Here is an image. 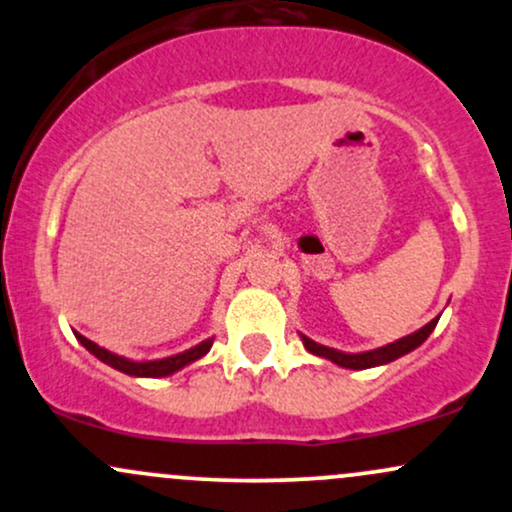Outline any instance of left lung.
<instances>
[{"label": "left lung", "mask_w": 512, "mask_h": 512, "mask_svg": "<svg viewBox=\"0 0 512 512\" xmlns=\"http://www.w3.org/2000/svg\"><path fill=\"white\" fill-rule=\"evenodd\" d=\"M438 325V317H433L428 325L421 327V330H416L414 334H407V337L397 339V342L387 344V346H380V349H373V351H363V354H344V351H337V349H330V346H322L313 342V339H308L305 334H301L303 339V346L310 351V354L315 356H322L327 358V361L337 363V366L342 368H351V370H363V368H375V366H385V363L395 361V358L409 354V351H414L416 346H421L428 339V334L436 330Z\"/></svg>", "instance_id": "8db88e82"}]
</instances>
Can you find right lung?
<instances>
[{
  "label": "right lung",
  "instance_id": "right-lung-1",
  "mask_svg": "<svg viewBox=\"0 0 512 512\" xmlns=\"http://www.w3.org/2000/svg\"><path fill=\"white\" fill-rule=\"evenodd\" d=\"M74 334H76V339H79V342L84 344L93 356L101 358L103 363H108L110 368L120 370V373L134 375V378H166V375H173L175 370L195 363L197 358H202L204 354H207V351L211 349V344H214V339H204L202 344L192 346V349L182 351V354L158 358V361H129V358L117 356V354H113V351L103 349V346H98L96 342H91V339H86L84 334H79V332H74Z\"/></svg>",
  "mask_w": 512,
  "mask_h": 512
}]
</instances>
